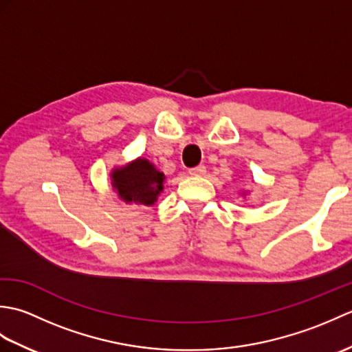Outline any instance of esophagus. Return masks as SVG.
Instances as JSON below:
<instances>
[{
  "mask_svg": "<svg viewBox=\"0 0 352 352\" xmlns=\"http://www.w3.org/2000/svg\"><path fill=\"white\" fill-rule=\"evenodd\" d=\"M189 174L192 177H203L206 174V166H195L189 169Z\"/></svg>",
  "mask_w": 352,
  "mask_h": 352,
  "instance_id": "esophagus-1",
  "label": "esophagus"
}]
</instances>
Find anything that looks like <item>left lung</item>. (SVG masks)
Listing matches in <instances>:
<instances>
[{"instance_id": "8db88e82", "label": "left lung", "mask_w": 352, "mask_h": 352, "mask_svg": "<svg viewBox=\"0 0 352 352\" xmlns=\"http://www.w3.org/2000/svg\"><path fill=\"white\" fill-rule=\"evenodd\" d=\"M248 193H250L248 190H243V192H242V197H246V195H248Z\"/></svg>"}]
</instances>
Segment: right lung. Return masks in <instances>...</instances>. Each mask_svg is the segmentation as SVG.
Returning a JSON list of instances; mask_svg holds the SVG:
<instances>
[{"instance_id":"obj_1","label":"right lung","mask_w":352,"mask_h":352,"mask_svg":"<svg viewBox=\"0 0 352 352\" xmlns=\"http://www.w3.org/2000/svg\"><path fill=\"white\" fill-rule=\"evenodd\" d=\"M163 172L145 157H138L110 170V184L125 204L154 206L164 189Z\"/></svg>"}]
</instances>
